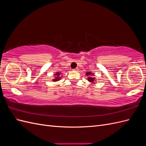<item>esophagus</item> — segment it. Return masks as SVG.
<instances>
[{"instance_id": "1", "label": "esophagus", "mask_w": 146, "mask_h": 146, "mask_svg": "<svg viewBox=\"0 0 146 146\" xmlns=\"http://www.w3.org/2000/svg\"><path fill=\"white\" fill-rule=\"evenodd\" d=\"M73 70H75V71H78V68H75V69H73Z\"/></svg>"}]
</instances>
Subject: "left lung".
<instances>
[{"mask_svg": "<svg viewBox=\"0 0 146 146\" xmlns=\"http://www.w3.org/2000/svg\"><path fill=\"white\" fill-rule=\"evenodd\" d=\"M86 75L87 76H88V82H90L91 83H95L96 80V78L95 77H92V76H93V75H94L93 73L91 72H86Z\"/></svg>", "mask_w": 146, "mask_h": 146, "instance_id": "8db88e82", "label": "left lung"}]
</instances>
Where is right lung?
Here are the masks:
<instances>
[{
	"label": "right lung",
	"mask_w": 146,
	"mask_h": 146,
	"mask_svg": "<svg viewBox=\"0 0 146 146\" xmlns=\"http://www.w3.org/2000/svg\"><path fill=\"white\" fill-rule=\"evenodd\" d=\"M61 74H62V73L61 72H56L54 75H55V77L53 79L52 81L54 82H58L60 80H61V77H63L62 76H61Z\"/></svg>",
	"instance_id": "1"
}]
</instances>
